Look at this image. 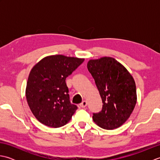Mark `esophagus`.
Wrapping results in <instances>:
<instances>
[{"instance_id": "esophagus-1", "label": "esophagus", "mask_w": 160, "mask_h": 160, "mask_svg": "<svg viewBox=\"0 0 160 160\" xmlns=\"http://www.w3.org/2000/svg\"><path fill=\"white\" fill-rule=\"evenodd\" d=\"M87 102L85 101V100H84L82 103L80 104V107H82V108H84V107H87Z\"/></svg>"}]
</instances>
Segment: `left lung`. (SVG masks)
Segmentation results:
<instances>
[{
    "label": "left lung",
    "instance_id": "obj_1",
    "mask_svg": "<svg viewBox=\"0 0 160 160\" xmlns=\"http://www.w3.org/2000/svg\"><path fill=\"white\" fill-rule=\"evenodd\" d=\"M87 68L103 103L102 111L93 113L94 122L107 130L120 127L130 117L137 102L133 78L121 63L111 57L90 60Z\"/></svg>",
    "mask_w": 160,
    "mask_h": 160
}]
</instances>
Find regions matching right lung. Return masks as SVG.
<instances>
[{
  "instance_id": "obj_1",
  "label": "right lung",
  "mask_w": 160,
  "mask_h": 160,
  "mask_svg": "<svg viewBox=\"0 0 160 160\" xmlns=\"http://www.w3.org/2000/svg\"><path fill=\"white\" fill-rule=\"evenodd\" d=\"M84 60L53 55L44 58L33 66L25 95L30 109L40 123L58 128L71 120L78 107L70 102L65 80Z\"/></svg>"
}]
</instances>
